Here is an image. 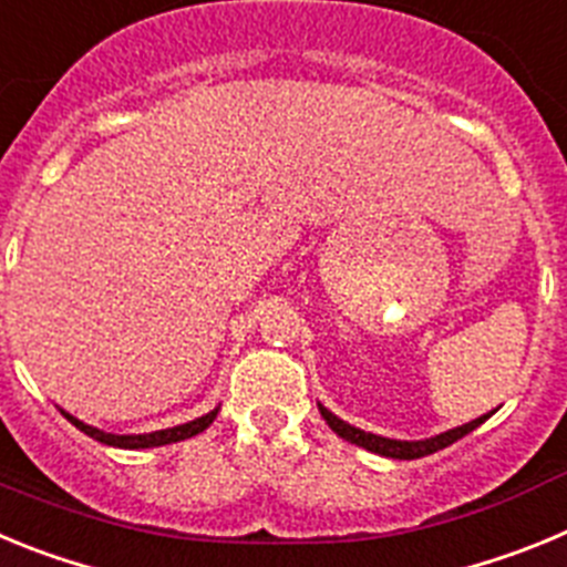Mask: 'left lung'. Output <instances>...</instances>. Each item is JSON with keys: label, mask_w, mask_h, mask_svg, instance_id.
Wrapping results in <instances>:
<instances>
[{"label": "left lung", "mask_w": 567, "mask_h": 567, "mask_svg": "<svg viewBox=\"0 0 567 567\" xmlns=\"http://www.w3.org/2000/svg\"><path fill=\"white\" fill-rule=\"evenodd\" d=\"M320 414H323V420L329 423V429H332L334 434H340L343 440L360 445V449H365V452L383 454V457H394V460H417V457H425V454L440 452V449L457 443L460 437H465V434L474 432L480 423L488 420V414H483V417L471 420V423L460 425V429H452V432L437 434V437H429V440H412V443H409V440H389V437H378V434L360 432V429H354V425L334 417V414L329 412V409H323V405H320Z\"/></svg>", "instance_id": "8db88e82"}]
</instances>
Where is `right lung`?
Instances as JSON below:
<instances>
[{
    "label": "right lung",
    "mask_w": 567,
    "mask_h": 567,
    "mask_svg": "<svg viewBox=\"0 0 567 567\" xmlns=\"http://www.w3.org/2000/svg\"><path fill=\"white\" fill-rule=\"evenodd\" d=\"M215 414H218V409H213V412L204 414V417H198V420H189V423H184V425H173V429H164V432H153V434H107V432H99V429H93V425L82 423V420L70 417L68 412H64V417L76 425L79 432H84L87 437L99 440V443H104V445H115V449H153V445L178 443V440H187V437H195V434H202L204 429L213 423Z\"/></svg>",
    "instance_id": "right-lung-1"
}]
</instances>
